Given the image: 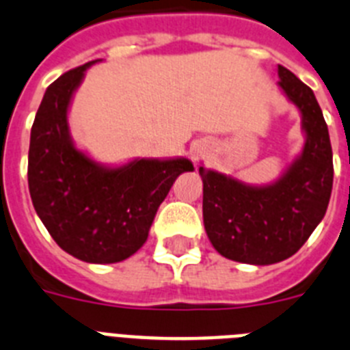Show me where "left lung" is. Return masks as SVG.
<instances>
[{"instance_id": "8db88e82", "label": "left lung", "mask_w": 350, "mask_h": 350, "mask_svg": "<svg viewBox=\"0 0 350 350\" xmlns=\"http://www.w3.org/2000/svg\"><path fill=\"white\" fill-rule=\"evenodd\" d=\"M282 90L303 116L306 142L287 174L269 187H247L204 171L202 217L218 254L236 262L275 264L296 254L326 215L333 188V151L314 91L278 65Z\"/></svg>"}]
</instances>
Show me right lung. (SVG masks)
<instances>
[{
	"instance_id": "add662e5",
	"label": "right lung",
	"mask_w": 350,
	"mask_h": 350,
	"mask_svg": "<svg viewBox=\"0 0 350 350\" xmlns=\"http://www.w3.org/2000/svg\"><path fill=\"white\" fill-rule=\"evenodd\" d=\"M90 65L68 70L45 91L31 126L28 185L36 215L63 250L86 262L111 264L144 245L158 206L193 165L178 158L105 169L75 150L66 111Z\"/></svg>"
}]
</instances>
